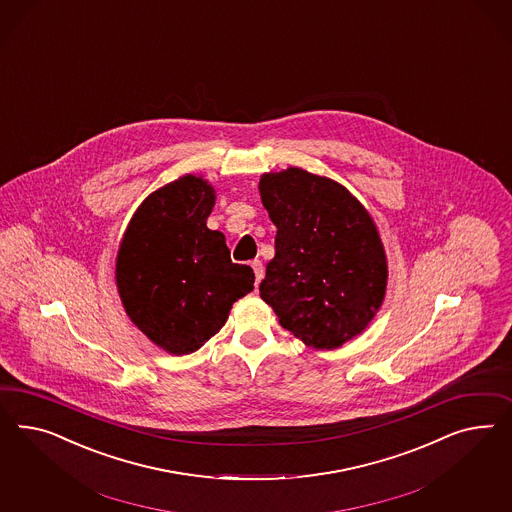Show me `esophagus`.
Here are the masks:
<instances>
[{
    "label": "esophagus",
    "mask_w": 512,
    "mask_h": 512,
    "mask_svg": "<svg viewBox=\"0 0 512 512\" xmlns=\"http://www.w3.org/2000/svg\"><path fill=\"white\" fill-rule=\"evenodd\" d=\"M251 268H253V272H255V281L259 283L264 276L263 263H261V261H253V263H251Z\"/></svg>",
    "instance_id": "1"
}]
</instances>
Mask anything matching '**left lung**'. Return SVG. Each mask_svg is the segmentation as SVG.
Returning <instances> with one entry per match:
<instances>
[{
  "label": "left lung",
  "instance_id": "1",
  "mask_svg": "<svg viewBox=\"0 0 512 512\" xmlns=\"http://www.w3.org/2000/svg\"><path fill=\"white\" fill-rule=\"evenodd\" d=\"M259 193L278 229L261 298L304 345L338 349L368 328L387 293L373 217L347 187L300 167L264 172Z\"/></svg>",
  "mask_w": 512,
  "mask_h": 512
}]
</instances>
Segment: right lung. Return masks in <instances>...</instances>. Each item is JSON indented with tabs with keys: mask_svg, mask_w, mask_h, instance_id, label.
<instances>
[{
	"mask_svg": "<svg viewBox=\"0 0 512 512\" xmlns=\"http://www.w3.org/2000/svg\"><path fill=\"white\" fill-rule=\"evenodd\" d=\"M216 189L184 174L140 202L116 255V287L127 317L169 355H189L216 336L255 274L231 261L225 234L206 219Z\"/></svg>",
	"mask_w": 512,
	"mask_h": 512,
	"instance_id": "right-lung-1",
	"label": "right lung"
}]
</instances>
